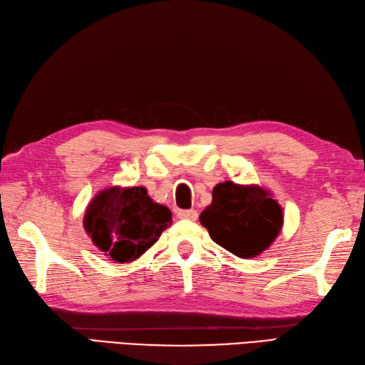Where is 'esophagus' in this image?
Wrapping results in <instances>:
<instances>
[{"mask_svg":"<svg viewBox=\"0 0 365 365\" xmlns=\"http://www.w3.org/2000/svg\"><path fill=\"white\" fill-rule=\"evenodd\" d=\"M198 217V212L197 210H178V218L181 220H190V221H195Z\"/></svg>","mask_w":365,"mask_h":365,"instance_id":"obj_1","label":"esophagus"}]
</instances>
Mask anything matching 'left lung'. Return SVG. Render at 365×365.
<instances>
[{
    "instance_id": "left-lung-1",
    "label": "left lung",
    "mask_w": 365,
    "mask_h": 365,
    "mask_svg": "<svg viewBox=\"0 0 365 365\" xmlns=\"http://www.w3.org/2000/svg\"><path fill=\"white\" fill-rule=\"evenodd\" d=\"M200 221L217 245L240 259H252L277 238L283 210L260 185L226 181L213 187L210 206L201 212Z\"/></svg>"
}]
</instances>
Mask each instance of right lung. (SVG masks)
<instances>
[{
  "instance_id": "right-lung-1",
  "label": "right lung",
  "mask_w": 365,
  "mask_h": 365,
  "mask_svg": "<svg viewBox=\"0 0 365 365\" xmlns=\"http://www.w3.org/2000/svg\"><path fill=\"white\" fill-rule=\"evenodd\" d=\"M170 225V209L155 202L145 187L101 190L83 217L86 234L115 263L139 259Z\"/></svg>"
}]
</instances>
